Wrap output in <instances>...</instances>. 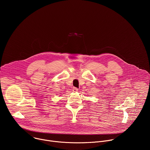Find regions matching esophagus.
<instances>
[{"label":"esophagus","instance_id":"obj_1","mask_svg":"<svg viewBox=\"0 0 150 150\" xmlns=\"http://www.w3.org/2000/svg\"><path fill=\"white\" fill-rule=\"evenodd\" d=\"M72 91H73V92H74V93H76V92L78 91V89L77 88H76V87H74L73 89H72Z\"/></svg>","mask_w":150,"mask_h":150}]
</instances>
